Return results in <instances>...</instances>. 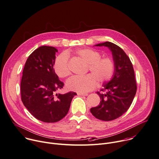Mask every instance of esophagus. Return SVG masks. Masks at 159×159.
Here are the masks:
<instances>
[{
    "instance_id": "1",
    "label": "esophagus",
    "mask_w": 159,
    "mask_h": 159,
    "mask_svg": "<svg viewBox=\"0 0 159 159\" xmlns=\"http://www.w3.org/2000/svg\"><path fill=\"white\" fill-rule=\"evenodd\" d=\"M78 95L79 96H88V93H77Z\"/></svg>"
}]
</instances>
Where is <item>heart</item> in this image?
Returning <instances> with one entry per match:
<instances>
[{"instance_id": "heart-1", "label": "heart", "mask_w": 159, "mask_h": 159, "mask_svg": "<svg viewBox=\"0 0 159 159\" xmlns=\"http://www.w3.org/2000/svg\"><path fill=\"white\" fill-rule=\"evenodd\" d=\"M75 54L88 64V71L91 74L84 76H73L66 83V88L78 93H86L93 89L98 84H102L111 80L115 69L113 60L110 57H102L101 53L91 48H83L75 51ZM54 69L60 77L64 78L70 74L68 65V56L66 52L57 57Z\"/></svg>"}]
</instances>
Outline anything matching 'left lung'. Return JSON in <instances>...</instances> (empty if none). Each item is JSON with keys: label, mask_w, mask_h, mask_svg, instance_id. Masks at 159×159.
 Returning a JSON list of instances; mask_svg holds the SVG:
<instances>
[{"label": "left lung", "mask_w": 159, "mask_h": 159, "mask_svg": "<svg viewBox=\"0 0 159 159\" xmlns=\"http://www.w3.org/2000/svg\"><path fill=\"white\" fill-rule=\"evenodd\" d=\"M95 46L109 48L115 69L111 80L103 85L101 91L105 93H96L100 97L99 105L91 108L90 111L98 119L113 120L122 116L134 99L137 90L134 71L128 56L116 44L105 42Z\"/></svg>", "instance_id": "obj_1"}]
</instances>
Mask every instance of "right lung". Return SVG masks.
Wrapping results in <instances>:
<instances>
[{
	"label": "right lung",
	"mask_w": 159,
	"mask_h": 159,
	"mask_svg": "<svg viewBox=\"0 0 159 159\" xmlns=\"http://www.w3.org/2000/svg\"><path fill=\"white\" fill-rule=\"evenodd\" d=\"M57 52L55 48L46 46L35 49L25 63L21 80L23 105L37 119L47 123L65 117L77 94L71 91L56 93L64 85L53 69Z\"/></svg>",
	"instance_id": "obj_1"
}]
</instances>
